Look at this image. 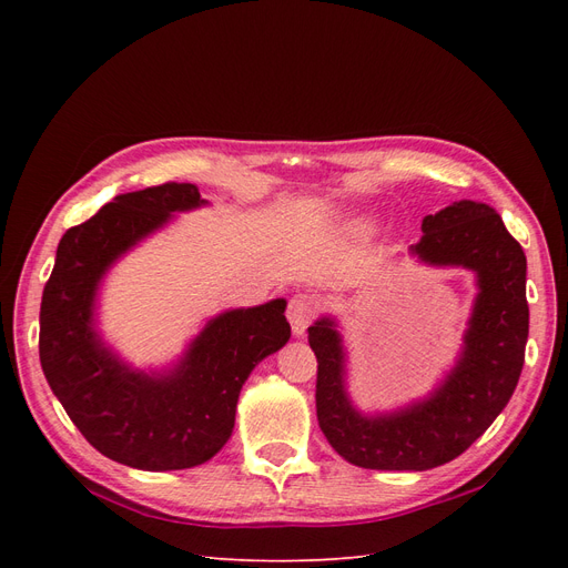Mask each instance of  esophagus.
<instances>
[{
    "label": "esophagus",
    "instance_id": "esophagus-1",
    "mask_svg": "<svg viewBox=\"0 0 568 568\" xmlns=\"http://www.w3.org/2000/svg\"><path fill=\"white\" fill-rule=\"evenodd\" d=\"M320 313V301L313 294H296L288 301V311L286 317L291 322V329H294L296 336H303L307 326L313 324V320Z\"/></svg>",
    "mask_w": 568,
    "mask_h": 568
}]
</instances>
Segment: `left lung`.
<instances>
[{"label": "left lung", "mask_w": 568, "mask_h": 568, "mask_svg": "<svg viewBox=\"0 0 568 568\" xmlns=\"http://www.w3.org/2000/svg\"><path fill=\"white\" fill-rule=\"evenodd\" d=\"M409 251L428 265L476 272L478 296L464 351L445 384L422 403L379 417L353 407L343 376L346 355L334 320L307 326L317 357V422L332 448L355 467L424 471L459 457L486 432L519 384L526 338V255L490 205L455 201L422 222Z\"/></svg>", "instance_id": "left-lung-1"}]
</instances>
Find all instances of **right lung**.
I'll use <instances>...</instances> for the list:
<instances>
[{"mask_svg":"<svg viewBox=\"0 0 568 568\" xmlns=\"http://www.w3.org/2000/svg\"><path fill=\"white\" fill-rule=\"evenodd\" d=\"M203 203L186 182L115 196L61 236L42 294L40 363L51 390L90 445L134 469H192L220 453L248 374L291 336L277 298L217 315L161 376L130 369L101 343L94 298L106 270L170 213Z\"/></svg>","mask_w":568,"mask_h":568,"instance_id":"right-lung-1","label":"right lung"}]
</instances>
